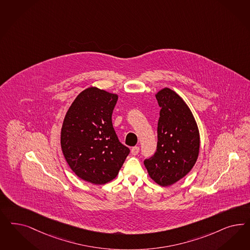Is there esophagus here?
Instances as JSON below:
<instances>
[{
    "label": "esophagus",
    "mask_w": 250,
    "mask_h": 250,
    "mask_svg": "<svg viewBox=\"0 0 250 250\" xmlns=\"http://www.w3.org/2000/svg\"><path fill=\"white\" fill-rule=\"evenodd\" d=\"M139 151H140L139 146H134V147H132V148L130 149V153H131L132 155H137Z\"/></svg>",
    "instance_id": "1"
}]
</instances>
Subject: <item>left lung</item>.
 <instances>
[{"label": "left lung", "mask_w": 250, "mask_h": 250, "mask_svg": "<svg viewBox=\"0 0 250 250\" xmlns=\"http://www.w3.org/2000/svg\"><path fill=\"white\" fill-rule=\"evenodd\" d=\"M161 107L157 126V151L145 161L153 181L168 187L185 177L200 153V131L184 99L165 87L155 94Z\"/></svg>", "instance_id": "8db88e82"}]
</instances>
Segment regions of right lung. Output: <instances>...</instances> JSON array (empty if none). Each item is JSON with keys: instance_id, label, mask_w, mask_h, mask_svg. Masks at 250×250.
<instances>
[{"instance_id": "obj_1", "label": "right lung", "mask_w": 250, "mask_h": 250, "mask_svg": "<svg viewBox=\"0 0 250 250\" xmlns=\"http://www.w3.org/2000/svg\"><path fill=\"white\" fill-rule=\"evenodd\" d=\"M119 96L91 86L73 100L61 130L65 160L81 179L104 185L118 176L128 147L121 145L112 125Z\"/></svg>"}]
</instances>
